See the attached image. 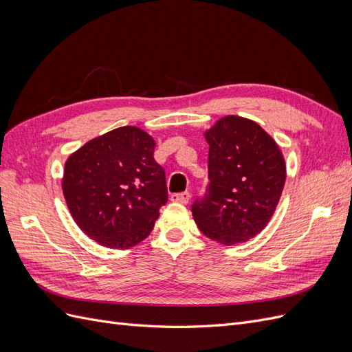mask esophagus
<instances>
[{"mask_svg":"<svg viewBox=\"0 0 352 352\" xmlns=\"http://www.w3.org/2000/svg\"><path fill=\"white\" fill-rule=\"evenodd\" d=\"M189 198H190V194L188 192V190H185V192H179V194H172V195H170V199L175 201V202H180V204H188Z\"/></svg>","mask_w":352,"mask_h":352,"instance_id":"34e87169","label":"esophagus"}]
</instances>
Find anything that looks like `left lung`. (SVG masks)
<instances>
[{
	"instance_id": "8db88e82",
	"label": "left lung",
	"mask_w": 352,
	"mask_h": 352,
	"mask_svg": "<svg viewBox=\"0 0 352 352\" xmlns=\"http://www.w3.org/2000/svg\"><path fill=\"white\" fill-rule=\"evenodd\" d=\"M208 179L192 204L199 230L221 245L245 242L267 226L280 199L286 164L260 124L226 116L206 132Z\"/></svg>"
}]
</instances>
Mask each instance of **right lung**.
Segmentation results:
<instances>
[{
    "mask_svg": "<svg viewBox=\"0 0 352 352\" xmlns=\"http://www.w3.org/2000/svg\"><path fill=\"white\" fill-rule=\"evenodd\" d=\"M154 148L146 132L123 126L67 158L63 194L74 221L95 242L126 250L151 233L168 198Z\"/></svg>",
    "mask_w": 352,
    "mask_h": 352,
    "instance_id": "right-lung-1",
    "label": "right lung"
}]
</instances>
